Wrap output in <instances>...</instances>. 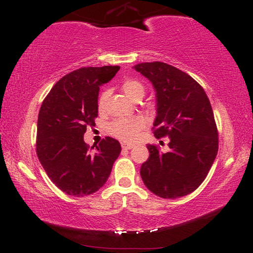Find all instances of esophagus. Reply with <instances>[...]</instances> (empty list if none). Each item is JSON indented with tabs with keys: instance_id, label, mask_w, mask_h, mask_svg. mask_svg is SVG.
<instances>
[{
	"instance_id": "34e87169",
	"label": "esophagus",
	"mask_w": 253,
	"mask_h": 253,
	"mask_svg": "<svg viewBox=\"0 0 253 253\" xmlns=\"http://www.w3.org/2000/svg\"><path fill=\"white\" fill-rule=\"evenodd\" d=\"M132 146H134V145H132V144H129V143H126V142L122 143V147H123V149H131V148H132Z\"/></svg>"
}]
</instances>
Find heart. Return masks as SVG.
<instances>
[{
	"label": "heart",
	"instance_id": "obj_1",
	"mask_svg": "<svg viewBox=\"0 0 253 253\" xmlns=\"http://www.w3.org/2000/svg\"><path fill=\"white\" fill-rule=\"evenodd\" d=\"M122 89L127 97L131 100L142 99L145 95L144 84L137 79H126L123 81ZM109 97V90L105 89L101 91L99 98H98V108L104 110L106 108L107 100ZM145 126L144 118L139 116L129 117V118H118L116 121L111 122L108 125V132L117 139L124 140V142H132L139 135V131Z\"/></svg>",
	"mask_w": 253,
	"mask_h": 253
}]
</instances>
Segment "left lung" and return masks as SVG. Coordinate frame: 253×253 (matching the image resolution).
Segmentation results:
<instances>
[{"instance_id":"obj_1","label":"left lung","mask_w":253,"mask_h":253,"mask_svg":"<svg viewBox=\"0 0 253 253\" xmlns=\"http://www.w3.org/2000/svg\"><path fill=\"white\" fill-rule=\"evenodd\" d=\"M134 69L156 91L154 135L169 138L168 153L147 145L149 157L140 176L160 198H182L202 184L216 157L219 138L211 104L199 83L168 63L144 62Z\"/></svg>"}]
</instances>
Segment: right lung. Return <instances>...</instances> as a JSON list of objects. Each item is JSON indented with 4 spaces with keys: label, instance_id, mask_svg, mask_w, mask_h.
Instances as JSON below:
<instances>
[{
    "label": "right lung",
    "instance_id": "1",
    "mask_svg": "<svg viewBox=\"0 0 253 253\" xmlns=\"http://www.w3.org/2000/svg\"><path fill=\"white\" fill-rule=\"evenodd\" d=\"M119 66L80 68L62 77L44 98L38 117L37 155L46 175L72 196L95 193L108 179L121 154L118 140L105 137L95 151L84 140L98 116L99 85Z\"/></svg>",
    "mask_w": 253,
    "mask_h": 253
}]
</instances>
